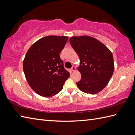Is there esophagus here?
<instances>
[{"label":"esophagus","instance_id":"34e87169","mask_svg":"<svg viewBox=\"0 0 135 135\" xmlns=\"http://www.w3.org/2000/svg\"><path fill=\"white\" fill-rule=\"evenodd\" d=\"M71 70L72 71H75V67L74 66H73L71 67Z\"/></svg>","mask_w":135,"mask_h":135}]
</instances>
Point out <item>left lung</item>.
<instances>
[{
  "label": "left lung",
  "mask_w": 135,
  "mask_h": 135,
  "mask_svg": "<svg viewBox=\"0 0 135 135\" xmlns=\"http://www.w3.org/2000/svg\"><path fill=\"white\" fill-rule=\"evenodd\" d=\"M70 42L80 59L78 70L82 75L76 85L83 92L95 94L107 85L113 74L112 53L107 47L93 37H72Z\"/></svg>",
  "instance_id": "obj_1"
}]
</instances>
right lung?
<instances>
[{"label": "right lung", "instance_id": "obj_1", "mask_svg": "<svg viewBox=\"0 0 135 135\" xmlns=\"http://www.w3.org/2000/svg\"><path fill=\"white\" fill-rule=\"evenodd\" d=\"M68 38L66 36H46L28 49L23 61L25 75L31 88L41 96L56 95L70 77L59 55Z\"/></svg>", "mask_w": 135, "mask_h": 135}]
</instances>
